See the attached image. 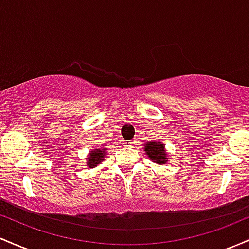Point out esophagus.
<instances>
[{"mask_svg": "<svg viewBox=\"0 0 249 249\" xmlns=\"http://www.w3.org/2000/svg\"><path fill=\"white\" fill-rule=\"evenodd\" d=\"M124 146L125 147H133L134 141H132V140H129V141H124Z\"/></svg>", "mask_w": 249, "mask_h": 249, "instance_id": "1", "label": "esophagus"}]
</instances>
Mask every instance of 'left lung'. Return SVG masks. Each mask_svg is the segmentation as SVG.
<instances>
[{
  "label": "left lung",
  "mask_w": 249,
  "mask_h": 249,
  "mask_svg": "<svg viewBox=\"0 0 249 249\" xmlns=\"http://www.w3.org/2000/svg\"><path fill=\"white\" fill-rule=\"evenodd\" d=\"M144 152L154 163L164 166L168 161V153L166 150V146L160 141H149L144 143Z\"/></svg>",
  "instance_id": "obj_1"
}]
</instances>
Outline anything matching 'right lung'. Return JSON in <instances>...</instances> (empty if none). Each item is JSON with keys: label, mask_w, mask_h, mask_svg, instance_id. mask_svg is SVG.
<instances>
[{"label": "right lung", "mask_w": 249, "mask_h": 249, "mask_svg": "<svg viewBox=\"0 0 249 249\" xmlns=\"http://www.w3.org/2000/svg\"><path fill=\"white\" fill-rule=\"evenodd\" d=\"M107 148L101 147V148H95V149L89 152L87 159V167L89 168H95L96 166L101 164V162L106 159V154H107Z\"/></svg>", "instance_id": "1"}]
</instances>
